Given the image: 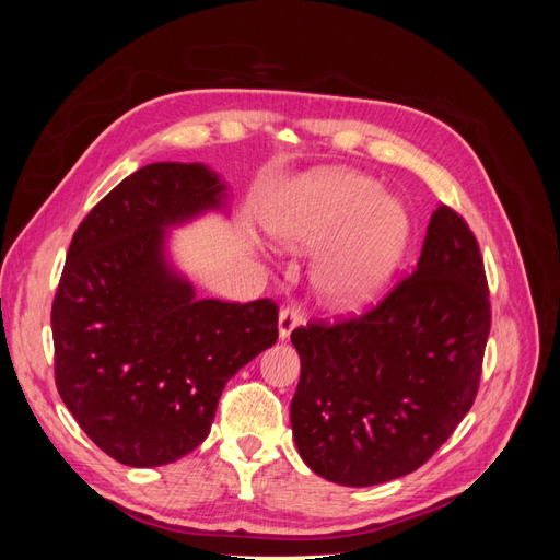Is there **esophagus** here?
Segmentation results:
<instances>
[{
    "instance_id": "obj_1",
    "label": "esophagus",
    "mask_w": 560,
    "mask_h": 560,
    "mask_svg": "<svg viewBox=\"0 0 560 560\" xmlns=\"http://www.w3.org/2000/svg\"><path fill=\"white\" fill-rule=\"evenodd\" d=\"M299 322H301V313H299V308H294V306H287V308H282V311H280L278 334H280L282 341H284V338H290V334L294 331V327H299Z\"/></svg>"
}]
</instances>
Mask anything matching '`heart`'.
<instances>
[{"instance_id": "obj_1", "label": "heart", "mask_w": 560, "mask_h": 560, "mask_svg": "<svg viewBox=\"0 0 560 560\" xmlns=\"http://www.w3.org/2000/svg\"><path fill=\"white\" fill-rule=\"evenodd\" d=\"M268 233L292 252L319 254L315 284L331 306L352 311L376 299L411 238L409 214L362 175L325 171L292 186L266 217Z\"/></svg>"}]
</instances>
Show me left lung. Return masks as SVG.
<instances>
[{"mask_svg":"<svg viewBox=\"0 0 560 560\" xmlns=\"http://www.w3.org/2000/svg\"><path fill=\"white\" fill-rule=\"evenodd\" d=\"M488 331L479 243L460 214L439 206L416 270L376 308L292 331L301 358L292 432L303 463L358 488L425 465L471 409Z\"/></svg>","mask_w":560,"mask_h":560,"instance_id":"left-lung-1","label":"left lung"}]
</instances>
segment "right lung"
<instances>
[{
	"label": "right lung",
	"instance_id": "1",
	"mask_svg": "<svg viewBox=\"0 0 560 560\" xmlns=\"http://www.w3.org/2000/svg\"><path fill=\"white\" fill-rule=\"evenodd\" d=\"M200 163H151L74 231L50 308L56 385L97 448L128 467L206 442L229 378L278 341L270 299H198L165 259V229L224 208Z\"/></svg>",
	"mask_w": 560,
	"mask_h": 560
}]
</instances>
